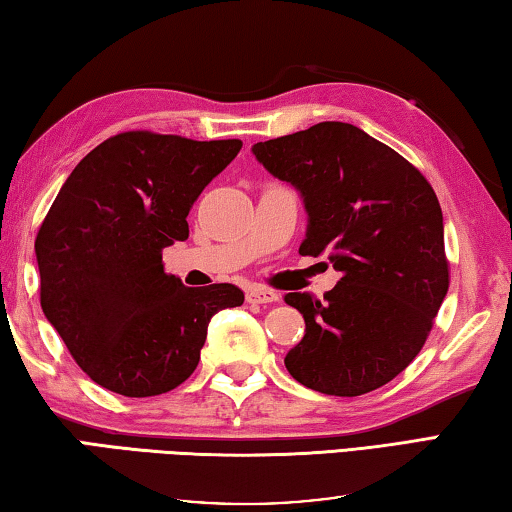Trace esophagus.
<instances>
[{
	"instance_id": "esophagus-1",
	"label": "esophagus",
	"mask_w": 512,
	"mask_h": 512,
	"mask_svg": "<svg viewBox=\"0 0 512 512\" xmlns=\"http://www.w3.org/2000/svg\"><path fill=\"white\" fill-rule=\"evenodd\" d=\"M246 298L248 303H273V300H278V291L273 289H266V287H250L246 291Z\"/></svg>"
}]
</instances>
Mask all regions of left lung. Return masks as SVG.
I'll return each mask as SVG.
<instances>
[{"label":"left lung","mask_w":512,"mask_h":512,"mask_svg":"<svg viewBox=\"0 0 512 512\" xmlns=\"http://www.w3.org/2000/svg\"><path fill=\"white\" fill-rule=\"evenodd\" d=\"M307 212L300 255H328L342 278L323 300L287 294L305 335L285 358L300 385L360 396L417 358L449 291L433 186L399 152L348 123H319L253 145Z\"/></svg>","instance_id":"8db88e82"}]
</instances>
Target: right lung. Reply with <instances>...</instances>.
Masks as SVG:
<instances>
[{"mask_svg": "<svg viewBox=\"0 0 512 512\" xmlns=\"http://www.w3.org/2000/svg\"><path fill=\"white\" fill-rule=\"evenodd\" d=\"M241 141L125 132L79 161L36 237L40 305L75 362L109 392H170L198 367L212 316L234 285L184 287L161 250L189 239L202 189Z\"/></svg>", "mask_w": 512, "mask_h": 512, "instance_id": "1", "label": "right lung"}]
</instances>
